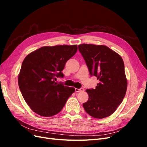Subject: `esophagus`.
Wrapping results in <instances>:
<instances>
[{
    "label": "esophagus",
    "instance_id": "esophagus-1",
    "mask_svg": "<svg viewBox=\"0 0 147 147\" xmlns=\"http://www.w3.org/2000/svg\"><path fill=\"white\" fill-rule=\"evenodd\" d=\"M75 92H78L83 91L84 90V89H83V88H80V89H78V88H75Z\"/></svg>",
    "mask_w": 147,
    "mask_h": 147
}]
</instances>
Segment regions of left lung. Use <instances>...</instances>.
Returning <instances> with one entry per match:
<instances>
[{"instance_id": "obj_1", "label": "left lung", "mask_w": 147, "mask_h": 147, "mask_svg": "<svg viewBox=\"0 0 147 147\" xmlns=\"http://www.w3.org/2000/svg\"><path fill=\"white\" fill-rule=\"evenodd\" d=\"M79 51L91 75L99 80L95 89L86 90L89 99L83 104L86 112L95 118L112 115L125 96L127 82L122 57L105 45L81 44Z\"/></svg>"}]
</instances>
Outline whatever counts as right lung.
<instances>
[{
  "mask_svg": "<svg viewBox=\"0 0 147 147\" xmlns=\"http://www.w3.org/2000/svg\"><path fill=\"white\" fill-rule=\"evenodd\" d=\"M77 45L43 47L26 56L18 75L23 98L33 112L50 117L60 112L75 88L57 84L66 62L77 51Z\"/></svg>",
  "mask_w": 147,
  "mask_h": 147,
  "instance_id": "1",
  "label": "right lung"
}]
</instances>
